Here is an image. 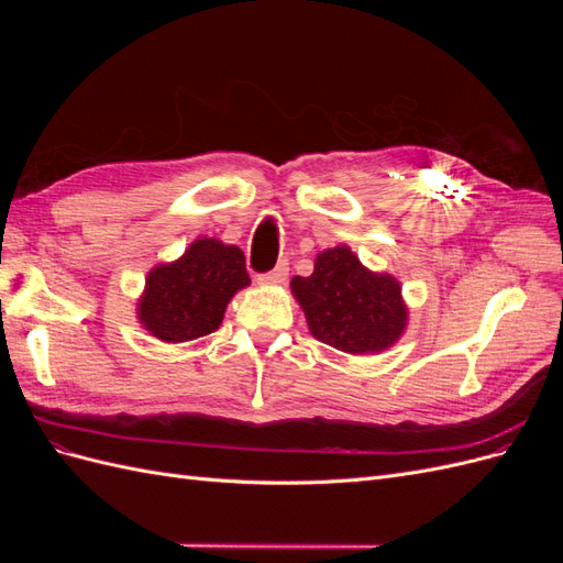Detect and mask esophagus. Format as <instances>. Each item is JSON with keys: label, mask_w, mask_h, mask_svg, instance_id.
Masks as SVG:
<instances>
[{"label": "esophagus", "mask_w": 563, "mask_h": 563, "mask_svg": "<svg viewBox=\"0 0 563 563\" xmlns=\"http://www.w3.org/2000/svg\"><path fill=\"white\" fill-rule=\"evenodd\" d=\"M286 277H288V263L282 261L275 269L267 272V275H261V277H258V284H261V286H277V284H284Z\"/></svg>", "instance_id": "34e87169"}]
</instances>
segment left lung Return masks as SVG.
Returning <instances> with one entry per match:
<instances>
[{"label":"left lung","mask_w":563,"mask_h":563,"mask_svg":"<svg viewBox=\"0 0 563 563\" xmlns=\"http://www.w3.org/2000/svg\"><path fill=\"white\" fill-rule=\"evenodd\" d=\"M291 294L310 333L347 354H380L408 327L399 279L368 269L345 244L317 253L314 272L294 277Z\"/></svg>","instance_id":"left-lung-1"}]
</instances>
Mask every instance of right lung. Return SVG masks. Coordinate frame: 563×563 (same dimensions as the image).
I'll return each mask as SVG.
<instances>
[{"mask_svg":"<svg viewBox=\"0 0 563 563\" xmlns=\"http://www.w3.org/2000/svg\"><path fill=\"white\" fill-rule=\"evenodd\" d=\"M249 284L240 246L197 236L180 258L147 272L135 317L162 343H187L213 333L223 323L228 302Z\"/></svg>","mask_w":563,"mask_h":563,"instance_id":"right-lung-1","label":"right lung"}]
</instances>
